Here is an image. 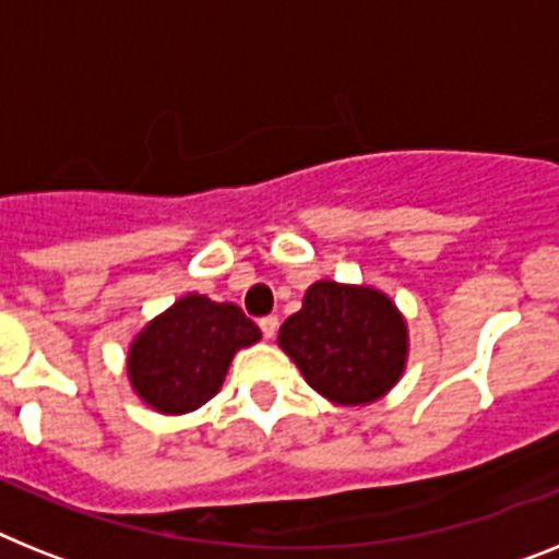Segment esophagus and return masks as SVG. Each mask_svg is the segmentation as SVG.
Returning a JSON list of instances; mask_svg holds the SVG:
<instances>
[{"label": "esophagus", "instance_id": "obj_1", "mask_svg": "<svg viewBox=\"0 0 559 559\" xmlns=\"http://www.w3.org/2000/svg\"><path fill=\"white\" fill-rule=\"evenodd\" d=\"M260 329L265 334V340H274L276 329H280V320L276 317H265V320H260Z\"/></svg>", "mask_w": 559, "mask_h": 559}]
</instances>
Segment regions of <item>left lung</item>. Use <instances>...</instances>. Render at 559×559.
Listing matches in <instances>:
<instances>
[{
	"mask_svg": "<svg viewBox=\"0 0 559 559\" xmlns=\"http://www.w3.org/2000/svg\"><path fill=\"white\" fill-rule=\"evenodd\" d=\"M276 343L317 394L334 405H371L408 362V322L385 290L320 280L283 322Z\"/></svg>",
	"mask_w": 559,
	"mask_h": 559,
	"instance_id": "1",
	"label": "left lung"
}]
</instances>
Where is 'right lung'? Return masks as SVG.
Instances as JSON below:
<instances>
[{"mask_svg":"<svg viewBox=\"0 0 559 559\" xmlns=\"http://www.w3.org/2000/svg\"><path fill=\"white\" fill-rule=\"evenodd\" d=\"M262 331L234 302L179 297L128 345V380L142 403L165 417L191 414L223 389L230 359Z\"/></svg>","mask_w":559,"mask_h":559,"instance_id":"add662e5","label":"right lung"}]
</instances>
